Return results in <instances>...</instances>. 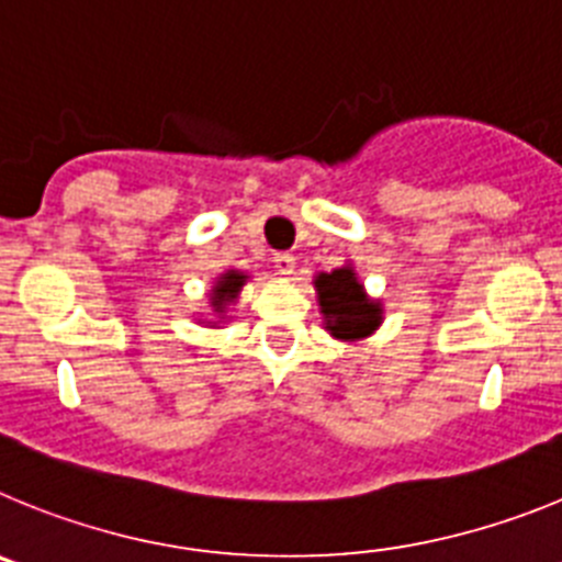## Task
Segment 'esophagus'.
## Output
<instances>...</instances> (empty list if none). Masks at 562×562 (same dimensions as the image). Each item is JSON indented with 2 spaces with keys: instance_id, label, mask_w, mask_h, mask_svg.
Wrapping results in <instances>:
<instances>
[{
  "instance_id": "esophagus-1",
  "label": "esophagus",
  "mask_w": 562,
  "mask_h": 562,
  "mask_svg": "<svg viewBox=\"0 0 562 562\" xmlns=\"http://www.w3.org/2000/svg\"><path fill=\"white\" fill-rule=\"evenodd\" d=\"M272 261H276V270L281 272V276H292V272H295V256H292V252H276Z\"/></svg>"
}]
</instances>
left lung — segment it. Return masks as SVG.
<instances>
[{"label": "left lung", "mask_w": 562, "mask_h": 562, "mask_svg": "<svg viewBox=\"0 0 562 562\" xmlns=\"http://www.w3.org/2000/svg\"><path fill=\"white\" fill-rule=\"evenodd\" d=\"M315 286L317 295H321V312L326 315V329L335 337L357 340V337L371 335L380 326V306L366 297L349 267L321 272Z\"/></svg>", "instance_id": "8db88e82"}]
</instances>
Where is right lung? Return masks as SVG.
<instances>
[{
    "instance_id": "add662e5",
    "label": "right lung",
    "mask_w": 562,
    "mask_h": 562,
    "mask_svg": "<svg viewBox=\"0 0 562 562\" xmlns=\"http://www.w3.org/2000/svg\"><path fill=\"white\" fill-rule=\"evenodd\" d=\"M245 284V276L241 272H227V276H222L220 281H216V295H213V306H216V312L225 310L227 301H233L238 292V286Z\"/></svg>"
}]
</instances>
